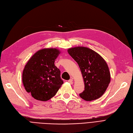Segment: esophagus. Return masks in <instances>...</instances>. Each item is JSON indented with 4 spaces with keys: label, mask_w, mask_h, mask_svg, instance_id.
I'll use <instances>...</instances> for the list:
<instances>
[{
    "label": "esophagus",
    "mask_w": 133,
    "mask_h": 133,
    "mask_svg": "<svg viewBox=\"0 0 133 133\" xmlns=\"http://www.w3.org/2000/svg\"><path fill=\"white\" fill-rule=\"evenodd\" d=\"M68 82H69V83H70V84H73V79H69V81H68Z\"/></svg>",
    "instance_id": "34e87169"
}]
</instances>
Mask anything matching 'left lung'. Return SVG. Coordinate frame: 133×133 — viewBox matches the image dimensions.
<instances>
[{
	"label": "left lung",
	"mask_w": 133,
	"mask_h": 133,
	"mask_svg": "<svg viewBox=\"0 0 133 133\" xmlns=\"http://www.w3.org/2000/svg\"><path fill=\"white\" fill-rule=\"evenodd\" d=\"M68 52L79 66L84 82V90L79 94L85 101L99 98L108 87L110 73L106 62L98 54L85 47H75Z\"/></svg>",
	"instance_id": "obj_1"
}]
</instances>
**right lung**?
Returning <instances> with one entry per match:
<instances>
[{
  "mask_svg": "<svg viewBox=\"0 0 133 133\" xmlns=\"http://www.w3.org/2000/svg\"><path fill=\"white\" fill-rule=\"evenodd\" d=\"M60 54L56 49L39 50L25 65L22 82L25 89L36 99L46 101L54 96L63 84L60 70L54 64Z\"/></svg>",
  "mask_w": 133,
  "mask_h": 133,
  "instance_id": "add662e5",
  "label": "right lung"
}]
</instances>
